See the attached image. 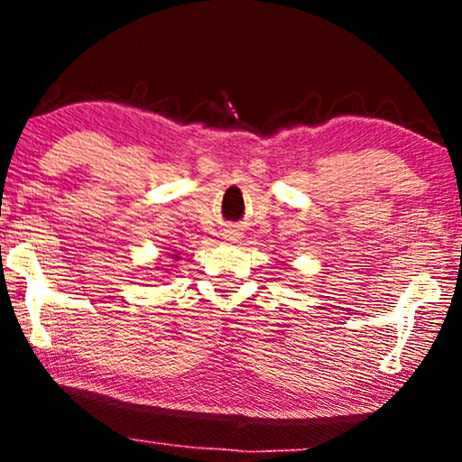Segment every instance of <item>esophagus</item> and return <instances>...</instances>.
<instances>
[{
    "mask_svg": "<svg viewBox=\"0 0 462 462\" xmlns=\"http://www.w3.org/2000/svg\"><path fill=\"white\" fill-rule=\"evenodd\" d=\"M230 232V236H232V241H236V236H238V232L236 230H227Z\"/></svg>",
    "mask_w": 462,
    "mask_h": 462,
    "instance_id": "34e87169",
    "label": "esophagus"
}]
</instances>
